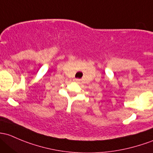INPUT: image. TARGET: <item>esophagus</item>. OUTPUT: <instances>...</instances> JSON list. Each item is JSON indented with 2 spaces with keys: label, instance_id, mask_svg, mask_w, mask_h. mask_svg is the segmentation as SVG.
Segmentation results:
<instances>
[{
  "label": "esophagus",
  "instance_id": "1",
  "mask_svg": "<svg viewBox=\"0 0 153 153\" xmlns=\"http://www.w3.org/2000/svg\"><path fill=\"white\" fill-rule=\"evenodd\" d=\"M75 81H76V82H78V81H80V80H79V79H75Z\"/></svg>",
  "mask_w": 153,
  "mask_h": 153
}]
</instances>
